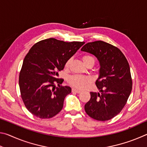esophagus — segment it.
I'll return each mask as SVG.
<instances>
[{"label": "esophagus", "mask_w": 147, "mask_h": 147, "mask_svg": "<svg viewBox=\"0 0 147 147\" xmlns=\"http://www.w3.org/2000/svg\"><path fill=\"white\" fill-rule=\"evenodd\" d=\"M72 92H73V93H81V91L80 90H78V89H75V88H73V89H72Z\"/></svg>", "instance_id": "esophagus-1"}]
</instances>
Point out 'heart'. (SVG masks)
Masks as SVG:
<instances>
[{
	"instance_id": "obj_1",
	"label": "heart",
	"mask_w": 147,
	"mask_h": 147,
	"mask_svg": "<svg viewBox=\"0 0 147 147\" xmlns=\"http://www.w3.org/2000/svg\"><path fill=\"white\" fill-rule=\"evenodd\" d=\"M82 61L86 65H87L89 63H92L94 65V58L90 55H85L82 57ZM70 63L71 59H68L65 62V68H69ZM91 80L89 77L83 75H78V74L71 76L68 79V83L71 86L78 89H84L88 84L91 83Z\"/></svg>"
}]
</instances>
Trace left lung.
Returning a JSON list of instances; mask_svg holds the SVG:
<instances>
[{"label":"left lung","instance_id":"obj_1","mask_svg":"<svg viewBox=\"0 0 147 147\" xmlns=\"http://www.w3.org/2000/svg\"><path fill=\"white\" fill-rule=\"evenodd\" d=\"M81 51L95 56L100 65L95 82L100 93L90 92L86 112L96 121L110 120L121 112L132 89L128 62L120 49L102 41L86 43Z\"/></svg>","mask_w":147,"mask_h":147}]
</instances>
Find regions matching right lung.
<instances>
[{"mask_svg": "<svg viewBox=\"0 0 147 147\" xmlns=\"http://www.w3.org/2000/svg\"><path fill=\"white\" fill-rule=\"evenodd\" d=\"M84 43L49 38L30 49L20 71L19 84L22 100L32 115L50 119L61 110L71 88L61 85L63 79L58 78V72Z\"/></svg>", "mask_w": 147, "mask_h": 147, "instance_id": "1", "label": "right lung"}]
</instances>
